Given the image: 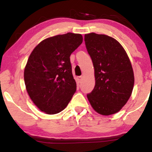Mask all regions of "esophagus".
<instances>
[{
  "label": "esophagus",
  "mask_w": 152,
  "mask_h": 152,
  "mask_svg": "<svg viewBox=\"0 0 152 152\" xmlns=\"http://www.w3.org/2000/svg\"><path fill=\"white\" fill-rule=\"evenodd\" d=\"M82 78H83V76H78L77 77V81L78 83H81V81H82Z\"/></svg>",
  "instance_id": "obj_1"
}]
</instances>
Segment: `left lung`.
Wrapping results in <instances>:
<instances>
[{
  "mask_svg": "<svg viewBox=\"0 0 152 152\" xmlns=\"http://www.w3.org/2000/svg\"><path fill=\"white\" fill-rule=\"evenodd\" d=\"M93 61L95 86L87 98L99 114L109 116L122 109L132 95L134 76L123 46L114 38L95 33L84 36Z\"/></svg>",
  "mask_w": 152,
  "mask_h": 152,
  "instance_id": "8db88e82",
  "label": "left lung"
}]
</instances>
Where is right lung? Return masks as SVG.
Wrapping results in <instances>:
<instances>
[{
	"label": "right lung",
	"mask_w": 152,
	"mask_h": 152,
	"mask_svg": "<svg viewBox=\"0 0 152 152\" xmlns=\"http://www.w3.org/2000/svg\"><path fill=\"white\" fill-rule=\"evenodd\" d=\"M83 42L79 34L57 35L35 47L24 69L26 91L34 104L47 114H56L69 104L76 91L71 54Z\"/></svg>",
	"instance_id": "1"
}]
</instances>
